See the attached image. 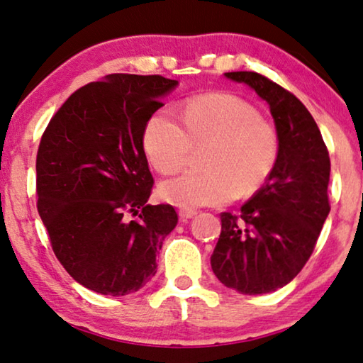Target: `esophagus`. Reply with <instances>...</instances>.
Here are the masks:
<instances>
[{
  "instance_id": "34e87169",
  "label": "esophagus",
  "mask_w": 363,
  "mask_h": 363,
  "mask_svg": "<svg viewBox=\"0 0 363 363\" xmlns=\"http://www.w3.org/2000/svg\"><path fill=\"white\" fill-rule=\"evenodd\" d=\"M195 215H197V211H195V210H186V208L179 210V218H181L182 221L191 220V218H194Z\"/></svg>"
}]
</instances>
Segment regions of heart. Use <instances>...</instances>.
<instances>
[{"mask_svg":"<svg viewBox=\"0 0 363 363\" xmlns=\"http://www.w3.org/2000/svg\"><path fill=\"white\" fill-rule=\"evenodd\" d=\"M184 125L169 109L147 121L143 147L161 174H174L187 164L194 147L202 148L205 171H189L164 181L166 202L192 210L231 202L255 194L274 169L279 142L274 128L239 96L208 94L189 100Z\"/></svg>","mask_w":363,"mask_h":363,"instance_id":"heart-1","label":"heart"}]
</instances>
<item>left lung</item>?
<instances>
[{"mask_svg": "<svg viewBox=\"0 0 363 363\" xmlns=\"http://www.w3.org/2000/svg\"><path fill=\"white\" fill-rule=\"evenodd\" d=\"M268 103L279 150L274 169L238 215L221 213L211 269L226 287L247 296L291 283L318 240L330 213V155L303 103L258 72H226Z\"/></svg>", "mask_w": 363, "mask_h": 363, "instance_id": "1", "label": "left lung"}]
</instances>
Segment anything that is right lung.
<instances>
[{
  "instance_id": "obj_1",
  "label": "right lung",
  "mask_w": 363,
  "mask_h": 363,
  "mask_svg": "<svg viewBox=\"0 0 363 363\" xmlns=\"http://www.w3.org/2000/svg\"><path fill=\"white\" fill-rule=\"evenodd\" d=\"M177 80L109 74L69 96L37 153V208L66 272L90 291L128 296L157 273L177 224L171 205H148L153 176L143 130Z\"/></svg>"
}]
</instances>
